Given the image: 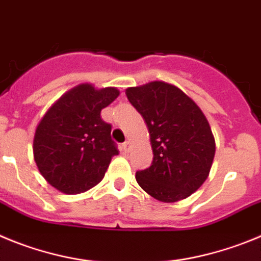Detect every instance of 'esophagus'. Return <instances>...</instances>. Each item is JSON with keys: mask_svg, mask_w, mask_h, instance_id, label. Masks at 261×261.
I'll list each match as a JSON object with an SVG mask.
<instances>
[{"mask_svg": "<svg viewBox=\"0 0 261 261\" xmlns=\"http://www.w3.org/2000/svg\"><path fill=\"white\" fill-rule=\"evenodd\" d=\"M130 147H131L130 142H125V143H123V144H122V149H123V151H125V152L130 151Z\"/></svg>", "mask_w": 261, "mask_h": 261, "instance_id": "34e87169", "label": "esophagus"}]
</instances>
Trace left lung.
<instances>
[{"label":"left lung","instance_id":"obj_1","mask_svg":"<svg viewBox=\"0 0 261 261\" xmlns=\"http://www.w3.org/2000/svg\"><path fill=\"white\" fill-rule=\"evenodd\" d=\"M149 133L153 161L136 171V182L164 203L186 199L205 182L216 152L211 126L200 108L178 87L151 82L126 90Z\"/></svg>","mask_w":261,"mask_h":261}]
</instances>
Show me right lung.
Listing matches in <instances>:
<instances>
[{"instance_id": "obj_1", "label": "right lung", "mask_w": 261, "mask_h": 261, "mask_svg": "<svg viewBox=\"0 0 261 261\" xmlns=\"http://www.w3.org/2000/svg\"><path fill=\"white\" fill-rule=\"evenodd\" d=\"M118 95L114 87L96 90L92 84H79L40 121L34 138L35 163L55 189L81 194L104 178L118 149L110 136L112 125L100 113Z\"/></svg>"}]
</instances>
